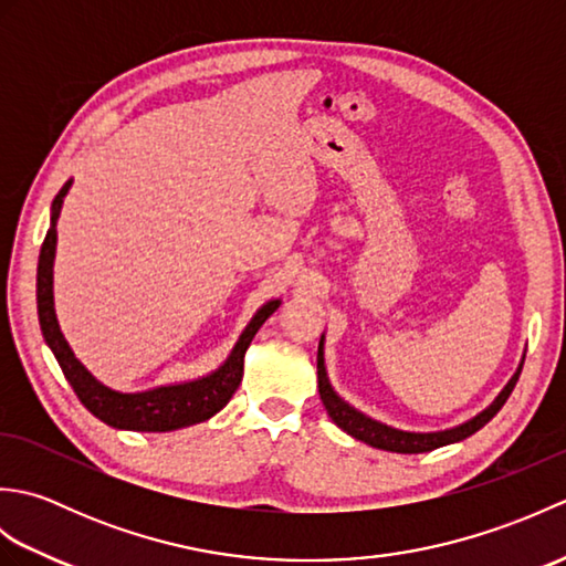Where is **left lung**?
<instances>
[{
    "label": "left lung",
    "mask_w": 566,
    "mask_h": 566,
    "mask_svg": "<svg viewBox=\"0 0 566 566\" xmlns=\"http://www.w3.org/2000/svg\"><path fill=\"white\" fill-rule=\"evenodd\" d=\"M521 377V369L515 371L513 379L506 384V389H503L496 401L491 403L486 411L479 413L476 418L467 420V423L457 426L452 430H440V432H406V430H396L379 423V420H371L365 413L355 411L353 406H347L338 394L333 391L331 381L326 377V365H323V338L318 345V391H321V401L326 406L328 416L333 418V423L343 428L347 436H353L357 440H363L371 448H379V450H387V452H401V454H418V452H430L436 448H442V444H450V442H460L464 438L472 436L479 428H484L491 418H494L501 406L506 403V399L511 396L515 381Z\"/></svg>",
    "instance_id": "obj_1"
}]
</instances>
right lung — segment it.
<instances>
[{"label":"right lung","mask_w":566,"mask_h":566,"mask_svg":"<svg viewBox=\"0 0 566 566\" xmlns=\"http://www.w3.org/2000/svg\"><path fill=\"white\" fill-rule=\"evenodd\" d=\"M72 182H65L63 189L57 191L53 199L51 211V228H48L45 240L41 245L39 255V321L43 338L51 347L60 369H63L70 387L75 389L77 399L84 403L90 413L104 420L106 426L118 430H140V432H165L201 423L209 420L213 413H219L221 408L231 401L235 394L240 379H243V357L248 345L255 338L260 326L268 321L276 308H280V298L276 302L264 304L255 318L250 321V326L240 335L235 343L231 357L226 363L211 371L209 377H201L195 381L172 384V387H158L150 391L138 394H122L109 387H104L102 381L94 379L87 369L82 367L80 359L72 355L67 340L60 333L55 308H53V258H55V223L60 216V207L67 195Z\"/></svg>","instance_id":"right-lung-1"}]
</instances>
